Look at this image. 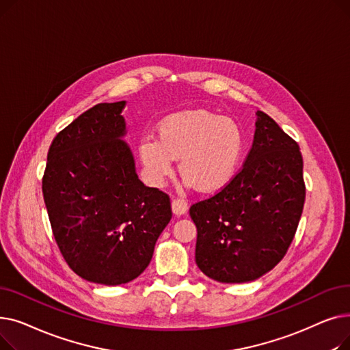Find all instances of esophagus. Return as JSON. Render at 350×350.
Listing matches in <instances>:
<instances>
[{"mask_svg": "<svg viewBox=\"0 0 350 350\" xmlns=\"http://www.w3.org/2000/svg\"><path fill=\"white\" fill-rule=\"evenodd\" d=\"M172 210H173V213L178 217V215H183L185 214L186 211H187V203L185 200H181V198H174L173 201H172Z\"/></svg>", "mask_w": 350, "mask_h": 350, "instance_id": "1", "label": "esophagus"}]
</instances>
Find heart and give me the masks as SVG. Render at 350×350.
<instances>
[{
	"label": "heart",
	"mask_w": 350,
	"mask_h": 350,
	"mask_svg": "<svg viewBox=\"0 0 350 350\" xmlns=\"http://www.w3.org/2000/svg\"><path fill=\"white\" fill-rule=\"evenodd\" d=\"M244 153V135L234 120L206 109L186 110L163 119L157 139H140L137 156L146 178L161 186L180 159L187 186L213 193L234 178Z\"/></svg>",
	"instance_id": "heart-1"
}]
</instances>
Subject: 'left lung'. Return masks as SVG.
Listing matches in <instances>:
<instances>
[{"mask_svg": "<svg viewBox=\"0 0 350 350\" xmlns=\"http://www.w3.org/2000/svg\"><path fill=\"white\" fill-rule=\"evenodd\" d=\"M245 163L224 189L193 204L196 262L208 278L241 284L277 265L295 237L305 203L298 143L256 112Z\"/></svg>", "mask_w": 350, "mask_h": 350, "instance_id": "8db88e82", "label": "left lung"}]
</instances>
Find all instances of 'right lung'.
Here are the masks:
<instances>
[{"instance_id": "1", "label": "right lung", "mask_w": 350, "mask_h": 350, "mask_svg": "<svg viewBox=\"0 0 350 350\" xmlns=\"http://www.w3.org/2000/svg\"><path fill=\"white\" fill-rule=\"evenodd\" d=\"M124 103H98L55 136L42 177L64 260L81 278L103 285L137 278L172 218L170 197L139 180L122 140Z\"/></svg>"}]
</instances>
